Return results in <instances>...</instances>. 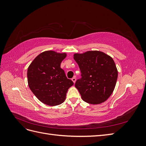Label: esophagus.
Masks as SVG:
<instances>
[{
  "instance_id": "1",
  "label": "esophagus",
  "mask_w": 146,
  "mask_h": 146,
  "mask_svg": "<svg viewBox=\"0 0 146 146\" xmlns=\"http://www.w3.org/2000/svg\"><path fill=\"white\" fill-rule=\"evenodd\" d=\"M72 82L75 83H76V77H73L72 78Z\"/></svg>"
}]
</instances>
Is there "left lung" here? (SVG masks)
Instances as JSON below:
<instances>
[{"label": "left lung", "mask_w": 146, "mask_h": 146, "mask_svg": "<svg viewBox=\"0 0 146 146\" xmlns=\"http://www.w3.org/2000/svg\"><path fill=\"white\" fill-rule=\"evenodd\" d=\"M82 78L75 84L82 99L90 104H100L107 100L115 88L118 72L111 56L98 50L74 54Z\"/></svg>", "instance_id": "obj_1"}]
</instances>
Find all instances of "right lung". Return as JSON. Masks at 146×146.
Wrapping results in <instances>:
<instances>
[{
  "label": "right lung",
  "instance_id": "add662e5",
  "mask_svg": "<svg viewBox=\"0 0 146 146\" xmlns=\"http://www.w3.org/2000/svg\"><path fill=\"white\" fill-rule=\"evenodd\" d=\"M66 55V53L44 51L39 54L29 66V86L43 104L49 106L62 104L68 89L74 85L60 67Z\"/></svg>",
  "mask_w": 146,
  "mask_h": 146
}]
</instances>
